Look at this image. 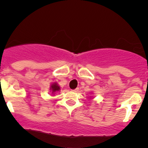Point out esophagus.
I'll use <instances>...</instances> for the list:
<instances>
[{
    "label": "esophagus",
    "instance_id": "34e87169",
    "mask_svg": "<svg viewBox=\"0 0 148 148\" xmlns=\"http://www.w3.org/2000/svg\"><path fill=\"white\" fill-rule=\"evenodd\" d=\"M79 88H76V89H74V90H72V91L73 92H78V91H79Z\"/></svg>",
    "mask_w": 148,
    "mask_h": 148
}]
</instances>
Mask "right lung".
Wrapping results in <instances>:
<instances>
[{
	"mask_svg": "<svg viewBox=\"0 0 148 148\" xmlns=\"http://www.w3.org/2000/svg\"><path fill=\"white\" fill-rule=\"evenodd\" d=\"M60 90V86L58 84V83L54 82V83H53L51 85L50 91L52 94L54 95L56 92H58L59 90Z\"/></svg>",
	"mask_w": 148,
	"mask_h": 148,
	"instance_id": "add662e5",
	"label": "right lung"
}]
</instances>
